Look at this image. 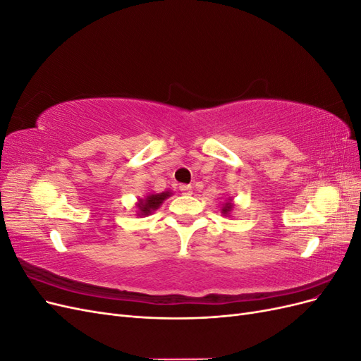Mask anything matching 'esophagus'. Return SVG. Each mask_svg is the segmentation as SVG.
I'll return each mask as SVG.
<instances>
[{"instance_id": "obj_1", "label": "esophagus", "mask_w": 361, "mask_h": 361, "mask_svg": "<svg viewBox=\"0 0 361 361\" xmlns=\"http://www.w3.org/2000/svg\"><path fill=\"white\" fill-rule=\"evenodd\" d=\"M179 190L185 195H191L192 194V187H191V185H180Z\"/></svg>"}]
</instances>
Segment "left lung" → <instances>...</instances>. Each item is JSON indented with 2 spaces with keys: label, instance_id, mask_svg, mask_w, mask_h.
Wrapping results in <instances>:
<instances>
[{
  "label": "left lung",
  "instance_id": "1",
  "mask_svg": "<svg viewBox=\"0 0 361 361\" xmlns=\"http://www.w3.org/2000/svg\"><path fill=\"white\" fill-rule=\"evenodd\" d=\"M233 203H232V199H228L224 204H223V209H221V214L223 215H226V216H228L231 215V212H232V209H233Z\"/></svg>",
  "mask_w": 361,
  "mask_h": 361
}]
</instances>
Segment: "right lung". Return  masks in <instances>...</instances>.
<instances>
[{"instance_id":"1","label":"right lung","mask_w":361,"mask_h":361,"mask_svg":"<svg viewBox=\"0 0 361 361\" xmlns=\"http://www.w3.org/2000/svg\"><path fill=\"white\" fill-rule=\"evenodd\" d=\"M171 195L170 191H164L158 194H149L145 199H138L137 207H138V215H150L154 211H157L158 207L162 204V202L169 199Z\"/></svg>"}]
</instances>
